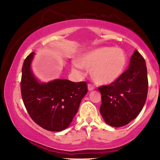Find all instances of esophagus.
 <instances>
[{"label": "esophagus", "instance_id": "esophagus-1", "mask_svg": "<svg viewBox=\"0 0 160 160\" xmlns=\"http://www.w3.org/2000/svg\"><path fill=\"white\" fill-rule=\"evenodd\" d=\"M95 89V87L92 84H88V90L92 91Z\"/></svg>", "mask_w": 160, "mask_h": 160}]
</instances>
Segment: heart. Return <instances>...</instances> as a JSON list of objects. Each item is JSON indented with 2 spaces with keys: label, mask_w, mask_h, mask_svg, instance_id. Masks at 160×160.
Listing matches in <instances>:
<instances>
[{
  "label": "heart",
  "mask_w": 160,
  "mask_h": 160,
  "mask_svg": "<svg viewBox=\"0 0 160 160\" xmlns=\"http://www.w3.org/2000/svg\"><path fill=\"white\" fill-rule=\"evenodd\" d=\"M76 63V67L90 70V77L95 83L107 86L117 81L123 75L128 58L122 49L105 47L82 53Z\"/></svg>",
  "instance_id": "1"
}]
</instances>
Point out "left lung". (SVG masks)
I'll return each instance as SVG.
<instances>
[{
  "instance_id": "left-lung-1",
  "label": "left lung",
  "mask_w": 160,
  "mask_h": 160,
  "mask_svg": "<svg viewBox=\"0 0 160 160\" xmlns=\"http://www.w3.org/2000/svg\"><path fill=\"white\" fill-rule=\"evenodd\" d=\"M98 90L102 94L100 113L108 125L120 127L136 118L144 107L148 90L144 57L135 50L123 75L113 83L98 87Z\"/></svg>"
}]
</instances>
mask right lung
<instances>
[{"label": "right lung", "instance_id": "add662e5", "mask_svg": "<svg viewBox=\"0 0 160 160\" xmlns=\"http://www.w3.org/2000/svg\"><path fill=\"white\" fill-rule=\"evenodd\" d=\"M34 52L26 57L22 69L21 94L31 118L48 131L60 132L68 127L88 92L86 82L65 79L40 82L31 70Z\"/></svg>", "mask_w": 160, "mask_h": 160}]
</instances>
